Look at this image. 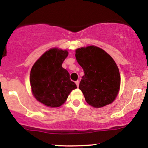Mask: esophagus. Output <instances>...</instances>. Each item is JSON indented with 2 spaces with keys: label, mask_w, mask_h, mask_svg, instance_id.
Segmentation results:
<instances>
[{
  "label": "esophagus",
  "mask_w": 148,
  "mask_h": 148,
  "mask_svg": "<svg viewBox=\"0 0 148 148\" xmlns=\"http://www.w3.org/2000/svg\"><path fill=\"white\" fill-rule=\"evenodd\" d=\"M75 83H76V86H77V87H79V81H76Z\"/></svg>",
  "instance_id": "34e87169"
}]
</instances>
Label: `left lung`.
Masks as SVG:
<instances>
[{"label": "left lung", "instance_id": "obj_1", "mask_svg": "<svg viewBox=\"0 0 148 148\" xmlns=\"http://www.w3.org/2000/svg\"><path fill=\"white\" fill-rule=\"evenodd\" d=\"M75 56L84 69L79 89L88 104L101 108L113 102L120 86V72L113 59L95 46L76 49Z\"/></svg>", "mask_w": 148, "mask_h": 148}]
</instances>
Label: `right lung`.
<instances>
[{"instance_id":"right-lung-1","label":"right lung","mask_w":148,"mask_h":148,"mask_svg":"<svg viewBox=\"0 0 148 148\" xmlns=\"http://www.w3.org/2000/svg\"><path fill=\"white\" fill-rule=\"evenodd\" d=\"M68 56L67 51L52 49L36 61L30 71V82L33 94L37 101L49 107L63 104L75 83L62 64Z\"/></svg>"}]
</instances>
